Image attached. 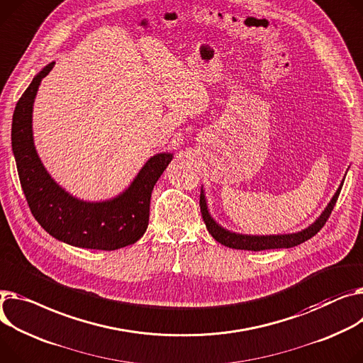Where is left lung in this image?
Returning <instances> with one entry per match:
<instances>
[{
    "instance_id": "obj_1",
    "label": "left lung",
    "mask_w": 363,
    "mask_h": 363,
    "mask_svg": "<svg viewBox=\"0 0 363 363\" xmlns=\"http://www.w3.org/2000/svg\"><path fill=\"white\" fill-rule=\"evenodd\" d=\"M343 184L337 189V192L334 194V197L331 199L330 204L325 207V210L323 211V214L318 217V219L313 222L309 228L303 229L302 232L298 233H291V235H270V236H251V235H239V233H233L229 232L223 228H220L217 225L211 216L208 214L207 210V204H206V199L201 191L200 194V208H201V214H203V220L206 223V228L208 230V233L217 240V242L229 247V248H235V250H248V251H262V250H276V248H292L296 247L305 240L311 239L313 235H317L321 228L325 225V222L328 220V217L337 203V199L340 196Z\"/></svg>"
}]
</instances>
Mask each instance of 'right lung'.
I'll list each match as a JSON object with an SVG mask.
<instances>
[{
	"mask_svg": "<svg viewBox=\"0 0 363 363\" xmlns=\"http://www.w3.org/2000/svg\"><path fill=\"white\" fill-rule=\"evenodd\" d=\"M52 67L54 62L48 64L32 80L13 113L11 146L24 197L38 223L65 244L104 251L131 245L147 229L152 191L172 155L160 153L149 159L130 188L113 200L86 203L69 196L46 172L33 146V101Z\"/></svg>",
	"mask_w": 363,
	"mask_h": 363,
	"instance_id": "1",
	"label": "right lung"
}]
</instances>
